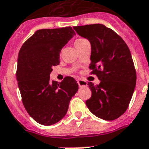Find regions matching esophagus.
Wrapping results in <instances>:
<instances>
[{
  "mask_svg": "<svg viewBox=\"0 0 149 149\" xmlns=\"http://www.w3.org/2000/svg\"><path fill=\"white\" fill-rule=\"evenodd\" d=\"M77 84H78V85H79V87H85V86H87V81L82 80V79L78 80Z\"/></svg>",
  "mask_w": 149,
  "mask_h": 149,
  "instance_id": "obj_1",
  "label": "esophagus"
}]
</instances>
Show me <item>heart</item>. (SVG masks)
<instances>
[{
  "mask_svg": "<svg viewBox=\"0 0 149 149\" xmlns=\"http://www.w3.org/2000/svg\"><path fill=\"white\" fill-rule=\"evenodd\" d=\"M85 41H87V40H86V39H84V38H78V39H77V40L75 41V42H74L75 47H79L80 44L83 43L84 42H85Z\"/></svg>",
  "mask_w": 149,
  "mask_h": 149,
  "instance_id": "b5f03b06",
  "label": "heart"
}]
</instances>
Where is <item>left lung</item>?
<instances>
[{
    "instance_id": "8db88e82",
    "label": "left lung",
    "mask_w": 149,
    "mask_h": 149,
    "mask_svg": "<svg viewBox=\"0 0 149 149\" xmlns=\"http://www.w3.org/2000/svg\"><path fill=\"white\" fill-rule=\"evenodd\" d=\"M91 42V74L100 80L88 82L91 98L86 105L91 113L107 121L117 119L130 105L136 74L129 47L115 31L100 24L73 27Z\"/></svg>"
}]
</instances>
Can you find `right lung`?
I'll return each instance as SVG.
<instances>
[{
  "mask_svg": "<svg viewBox=\"0 0 149 149\" xmlns=\"http://www.w3.org/2000/svg\"><path fill=\"white\" fill-rule=\"evenodd\" d=\"M74 35L71 27L38 30L19 49L16 80L22 102L41 125H53L63 118L78 90L72 77H65L61 83L49 79L52 67L60 63L62 47Z\"/></svg>",
  "mask_w": 149,
  "mask_h": 149,
  "instance_id": "add662e5",
  "label": "right lung"
}]
</instances>
